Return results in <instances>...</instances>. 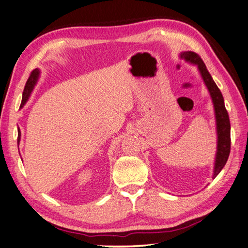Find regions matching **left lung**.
<instances>
[{
	"instance_id": "left-lung-1",
	"label": "left lung",
	"mask_w": 248,
	"mask_h": 248,
	"mask_svg": "<svg viewBox=\"0 0 248 248\" xmlns=\"http://www.w3.org/2000/svg\"><path fill=\"white\" fill-rule=\"evenodd\" d=\"M179 59L184 60L187 64L196 66L205 88L208 89L213 104L215 130H217V152H215L212 179L217 177L226 165L230 154V120L225 108L223 94L213 81L204 62L192 51H184L179 54Z\"/></svg>"
}]
</instances>
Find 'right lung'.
I'll list each match as a JSON object with an SVG mask.
<instances>
[{
    "label": "right lung",
    "instance_id": "add662e5",
    "mask_svg": "<svg viewBox=\"0 0 248 248\" xmlns=\"http://www.w3.org/2000/svg\"><path fill=\"white\" fill-rule=\"evenodd\" d=\"M39 78H40V70L38 69V68H36L35 70L31 71V76L29 78V80H28V82H26V84H25L24 91H23V93H22V101H21V108H22L24 105L26 104V102L29 101L31 94V93H33L34 88L36 86V84H37V82H38V80H39ZM20 140H21V131L18 128V147H19Z\"/></svg>",
    "mask_w": 248,
    "mask_h": 248
}]
</instances>
